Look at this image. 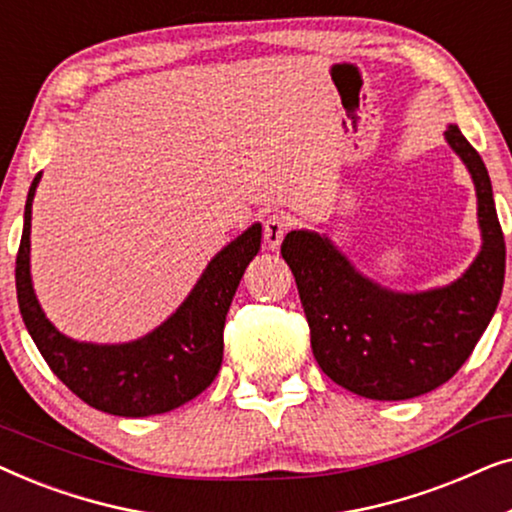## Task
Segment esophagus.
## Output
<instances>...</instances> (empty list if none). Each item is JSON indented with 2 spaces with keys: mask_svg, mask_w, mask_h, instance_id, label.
<instances>
[{
  "mask_svg": "<svg viewBox=\"0 0 512 512\" xmlns=\"http://www.w3.org/2000/svg\"><path fill=\"white\" fill-rule=\"evenodd\" d=\"M286 230H289V221L284 219L282 214H272L265 219V226H263V240H265V247L277 251L279 244H282Z\"/></svg>",
  "mask_w": 512,
  "mask_h": 512,
  "instance_id": "esophagus-1",
  "label": "esophagus"
}]
</instances>
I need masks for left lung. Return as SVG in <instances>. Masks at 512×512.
Masks as SVG:
<instances>
[{
  "label": "left lung",
  "mask_w": 512,
  "mask_h": 512,
  "mask_svg": "<svg viewBox=\"0 0 512 512\" xmlns=\"http://www.w3.org/2000/svg\"><path fill=\"white\" fill-rule=\"evenodd\" d=\"M445 142L475 184L482 235L475 261L452 284L394 291L356 270L331 237L291 230L282 242L319 368L335 384L373 401H405L450 380L478 345L501 298L506 242L487 167L457 125H447Z\"/></svg>",
  "instance_id": "obj_1"
}]
</instances>
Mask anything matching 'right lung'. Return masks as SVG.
<instances>
[{
	"label": "right lung",
	"instance_id": "obj_1",
	"mask_svg": "<svg viewBox=\"0 0 512 512\" xmlns=\"http://www.w3.org/2000/svg\"><path fill=\"white\" fill-rule=\"evenodd\" d=\"M39 179L41 172L25 202L16 291L27 333L53 373L90 408L118 417L163 415L202 394L219 375L226 314L244 270L261 249V223L228 242L207 263L177 312L151 333L118 345L79 342L48 321L32 286L30 228Z\"/></svg>",
	"mask_w": 512,
	"mask_h": 512
}]
</instances>
